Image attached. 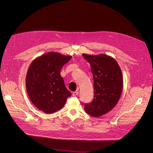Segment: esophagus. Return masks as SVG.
I'll list each match as a JSON object with an SVG mask.
<instances>
[{
  "label": "esophagus",
  "mask_w": 153,
  "mask_h": 153,
  "mask_svg": "<svg viewBox=\"0 0 153 153\" xmlns=\"http://www.w3.org/2000/svg\"><path fill=\"white\" fill-rule=\"evenodd\" d=\"M78 94H79V92L76 91H74V92H73V96H77V95H78Z\"/></svg>",
  "instance_id": "1"
}]
</instances>
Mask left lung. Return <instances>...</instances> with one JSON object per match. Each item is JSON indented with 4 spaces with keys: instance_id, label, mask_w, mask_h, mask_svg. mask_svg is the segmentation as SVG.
I'll use <instances>...</instances> for the list:
<instances>
[{
    "instance_id": "8db88e82",
    "label": "left lung",
    "mask_w": 153,
    "mask_h": 153,
    "mask_svg": "<svg viewBox=\"0 0 153 153\" xmlns=\"http://www.w3.org/2000/svg\"><path fill=\"white\" fill-rule=\"evenodd\" d=\"M83 57L90 64L94 79V99L85 104V111L97 117L111 110L118 102L123 87L122 73L117 62L105 55H88Z\"/></svg>"
}]
</instances>
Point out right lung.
<instances>
[{
    "mask_svg": "<svg viewBox=\"0 0 153 153\" xmlns=\"http://www.w3.org/2000/svg\"><path fill=\"white\" fill-rule=\"evenodd\" d=\"M71 59V56L49 52L31 63L26 77L27 91L32 103L40 111L53 113L60 110L71 96L60 73Z\"/></svg>",
    "mask_w": 153,
    "mask_h": 153,
    "instance_id": "obj_1",
    "label": "right lung"
}]
</instances>
